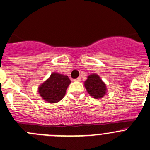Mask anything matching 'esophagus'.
Masks as SVG:
<instances>
[{
    "label": "esophagus",
    "mask_w": 150,
    "mask_h": 150,
    "mask_svg": "<svg viewBox=\"0 0 150 150\" xmlns=\"http://www.w3.org/2000/svg\"><path fill=\"white\" fill-rule=\"evenodd\" d=\"M74 81H77V82H80V81H81V78H80V77H79V78H76V79H75V80H74Z\"/></svg>",
    "instance_id": "obj_1"
}]
</instances>
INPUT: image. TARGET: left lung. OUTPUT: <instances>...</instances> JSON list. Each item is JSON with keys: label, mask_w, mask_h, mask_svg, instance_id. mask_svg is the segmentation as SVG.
I'll use <instances>...</instances> for the list:
<instances>
[{"label": "left lung", "mask_w": 150, "mask_h": 150, "mask_svg": "<svg viewBox=\"0 0 150 150\" xmlns=\"http://www.w3.org/2000/svg\"><path fill=\"white\" fill-rule=\"evenodd\" d=\"M84 86L90 96L95 99H102L107 91L106 84L96 73L88 76L87 80L84 82Z\"/></svg>", "instance_id": "1"}]
</instances>
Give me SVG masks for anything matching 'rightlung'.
I'll return each instance as SVG.
<instances>
[{
	"mask_svg": "<svg viewBox=\"0 0 150 150\" xmlns=\"http://www.w3.org/2000/svg\"><path fill=\"white\" fill-rule=\"evenodd\" d=\"M70 83L67 75L52 72L49 78L39 86L38 93L46 102L57 103L65 96L67 88Z\"/></svg>",
	"mask_w": 150,
	"mask_h": 150,
	"instance_id": "right-lung-1",
	"label": "right lung"
}]
</instances>
